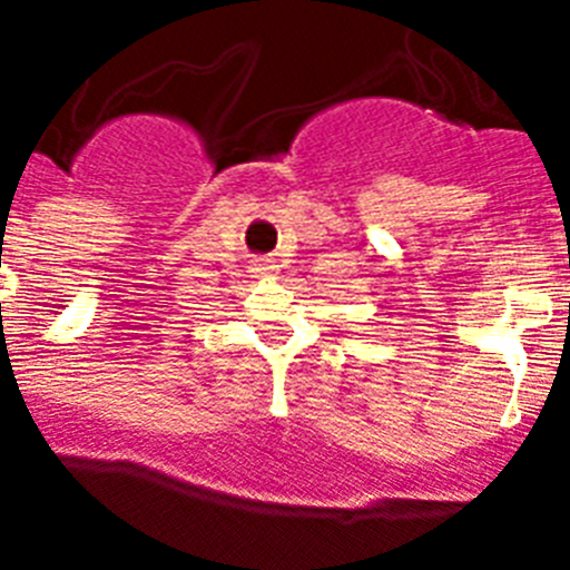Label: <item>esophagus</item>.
<instances>
[{"instance_id": "34e87169", "label": "esophagus", "mask_w": 570, "mask_h": 570, "mask_svg": "<svg viewBox=\"0 0 570 570\" xmlns=\"http://www.w3.org/2000/svg\"><path fill=\"white\" fill-rule=\"evenodd\" d=\"M256 274H259V276L274 274V265H271V259H259V262H256Z\"/></svg>"}]
</instances>
